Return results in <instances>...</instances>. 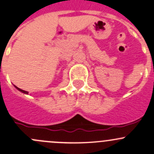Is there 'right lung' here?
Segmentation results:
<instances>
[{
	"label": "right lung",
	"mask_w": 154,
	"mask_h": 154,
	"mask_svg": "<svg viewBox=\"0 0 154 154\" xmlns=\"http://www.w3.org/2000/svg\"><path fill=\"white\" fill-rule=\"evenodd\" d=\"M14 86H15V85H14ZM15 88L17 89V90H18L19 91H20L21 92V93H24V94H28V92L27 91H25V90H21V89H20V88H18V87H16V86H15Z\"/></svg>",
	"instance_id": "obj_1"
}]
</instances>
